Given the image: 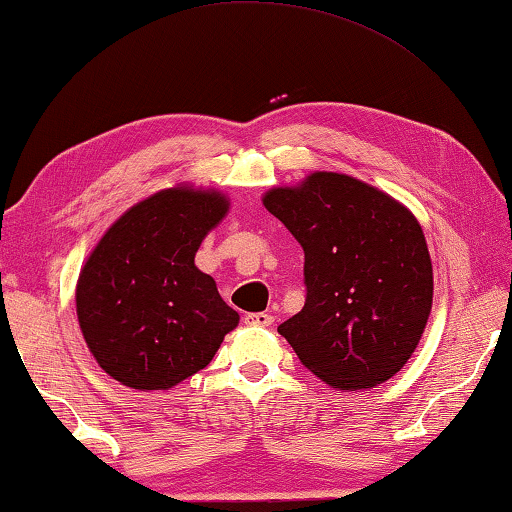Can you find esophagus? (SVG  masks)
I'll use <instances>...</instances> for the list:
<instances>
[{
    "instance_id": "34e87169",
    "label": "esophagus",
    "mask_w": 512,
    "mask_h": 512,
    "mask_svg": "<svg viewBox=\"0 0 512 512\" xmlns=\"http://www.w3.org/2000/svg\"><path fill=\"white\" fill-rule=\"evenodd\" d=\"M246 323L248 325H255V327H268V325H273V316L271 314H266V311H255V314H246Z\"/></svg>"
}]
</instances>
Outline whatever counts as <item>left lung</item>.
<instances>
[{
    "mask_svg": "<svg viewBox=\"0 0 512 512\" xmlns=\"http://www.w3.org/2000/svg\"><path fill=\"white\" fill-rule=\"evenodd\" d=\"M264 207L305 250L307 300L277 327L302 366L339 391L375 388L418 348L433 271L415 216L377 187L316 171Z\"/></svg>",
    "mask_w": 512,
    "mask_h": 512,
    "instance_id": "8db88e82",
    "label": "left lung"
}]
</instances>
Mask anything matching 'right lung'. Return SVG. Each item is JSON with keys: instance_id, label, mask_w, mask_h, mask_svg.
Instances as JSON below:
<instances>
[{"instance_id": "1", "label": "right lung", "mask_w": 512, "mask_h": 512, "mask_svg": "<svg viewBox=\"0 0 512 512\" xmlns=\"http://www.w3.org/2000/svg\"><path fill=\"white\" fill-rule=\"evenodd\" d=\"M228 207L216 189H162L121 214L92 250L76 284V316L112 379L167 391L203 370L237 327V311L194 264Z\"/></svg>"}]
</instances>
